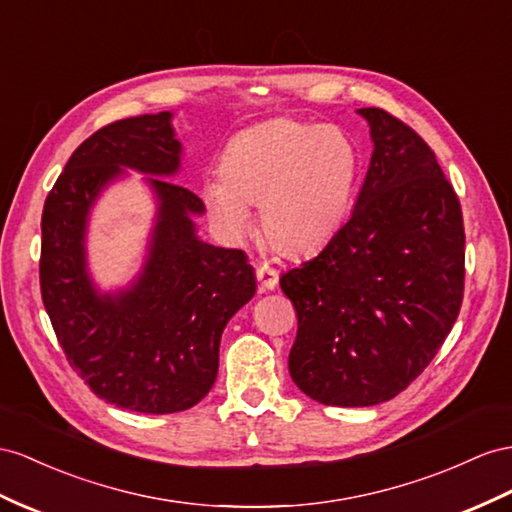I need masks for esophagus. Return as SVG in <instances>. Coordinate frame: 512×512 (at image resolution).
Listing matches in <instances>:
<instances>
[{"mask_svg": "<svg viewBox=\"0 0 512 512\" xmlns=\"http://www.w3.org/2000/svg\"><path fill=\"white\" fill-rule=\"evenodd\" d=\"M257 281H259L261 290L272 292L274 287H277V283H279V272L274 270V268H270L268 264H261V266H257Z\"/></svg>", "mask_w": 512, "mask_h": 512, "instance_id": "1", "label": "esophagus"}]
</instances>
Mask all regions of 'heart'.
I'll use <instances>...</instances> for the list:
<instances>
[{"label":"heart","mask_w":512,"mask_h":512,"mask_svg":"<svg viewBox=\"0 0 512 512\" xmlns=\"http://www.w3.org/2000/svg\"><path fill=\"white\" fill-rule=\"evenodd\" d=\"M361 155L344 129L274 119L242 129L203 183L209 214L244 238L259 203L261 233L285 257L320 251L344 225L357 192Z\"/></svg>","instance_id":"b5f03b06"}]
</instances>
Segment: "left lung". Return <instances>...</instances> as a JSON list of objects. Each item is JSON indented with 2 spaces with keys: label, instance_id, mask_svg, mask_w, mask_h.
<instances>
[{
  "label": "left lung",
  "instance_id": "8db88e82",
  "mask_svg": "<svg viewBox=\"0 0 512 512\" xmlns=\"http://www.w3.org/2000/svg\"><path fill=\"white\" fill-rule=\"evenodd\" d=\"M372 157L346 225L281 277L298 313L290 374L311 400L398 396L452 331L463 303L461 205L435 153L381 108L357 110Z\"/></svg>",
  "mask_w": 512,
  "mask_h": 512
}]
</instances>
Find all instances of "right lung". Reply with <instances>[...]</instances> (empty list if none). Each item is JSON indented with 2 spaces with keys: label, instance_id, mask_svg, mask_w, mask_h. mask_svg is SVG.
I'll return each mask as SVG.
<instances>
[{
  "label": "right lung",
  "instance_id": "obj_1",
  "mask_svg": "<svg viewBox=\"0 0 512 512\" xmlns=\"http://www.w3.org/2000/svg\"><path fill=\"white\" fill-rule=\"evenodd\" d=\"M181 157L173 112L116 121L75 149L43 209L41 292L58 342L101 400L136 413L186 411L207 396L222 331L257 290L242 251L201 240L203 201L168 181ZM129 169L145 175L154 220L139 272L106 291L89 270V218Z\"/></svg>",
  "mask_w": 512,
  "mask_h": 512
}]
</instances>
